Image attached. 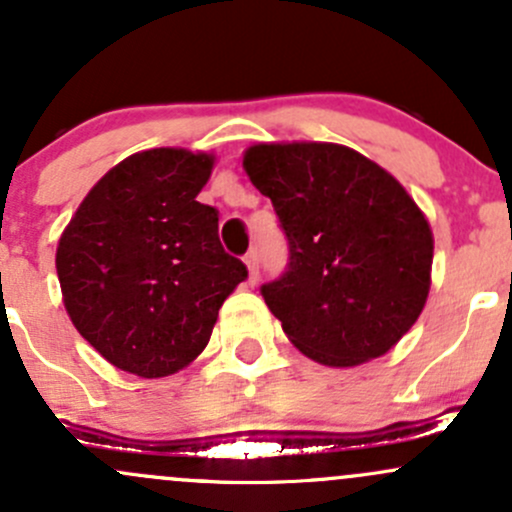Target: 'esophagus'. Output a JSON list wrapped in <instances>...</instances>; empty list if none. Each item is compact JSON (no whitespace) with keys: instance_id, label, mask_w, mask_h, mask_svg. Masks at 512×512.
I'll return each instance as SVG.
<instances>
[{"instance_id":"34e87169","label":"esophagus","mask_w":512,"mask_h":512,"mask_svg":"<svg viewBox=\"0 0 512 512\" xmlns=\"http://www.w3.org/2000/svg\"><path fill=\"white\" fill-rule=\"evenodd\" d=\"M245 265H247V282L255 284L260 279V260H257V252L250 250L245 255Z\"/></svg>"}]
</instances>
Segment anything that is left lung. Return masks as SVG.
Listing matches in <instances>:
<instances>
[{
    "mask_svg": "<svg viewBox=\"0 0 512 512\" xmlns=\"http://www.w3.org/2000/svg\"><path fill=\"white\" fill-rule=\"evenodd\" d=\"M242 166L289 242L287 272L262 287L289 341L328 368L385 355L432 284V228L405 186L331 142L255 144Z\"/></svg>",
    "mask_w": 512,
    "mask_h": 512,
    "instance_id": "1",
    "label": "left lung"
}]
</instances>
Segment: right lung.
Here are the masks:
<instances>
[{"label": "right lung", "instance_id": "obj_1", "mask_svg": "<svg viewBox=\"0 0 512 512\" xmlns=\"http://www.w3.org/2000/svg\"><path fill=\"white\" fill-rule=\"evenodd\" d=\"M215 157L137 152L90 188L56 250L63 304L107 363L166 378L211 341L218 309L247 277L218 240V211L196 201Z\"/></svg>", "mask_w": 512, "mask_h": 512}]
</instances>
